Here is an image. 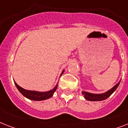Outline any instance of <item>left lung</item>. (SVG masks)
I'll list each match as a JSON object with an SVG mask.
<instances>
[{
    "label": "left lung",
    "mask_w": 128,
    "mask_h": 128,
    "mask_svg": "<svg viewBox=\"0 0 128 128\" xmlns=\"http://www.w3.org/2000/svg\"><path fill=\"white\" fill-rule=\"evenodd\" d=\"M120 81H121V80H120V82L117 84H116L113 88H112L111 89L108 90L107 92H106L104 93L94 94L88 92L82 91V95L84 96V98L88 101H102V100L107 99L108 98H109L116 91V90L117 89V88L118 87V86L120 83Z\"/></svg>",
    "instance_id": "1"
}]
</instances>
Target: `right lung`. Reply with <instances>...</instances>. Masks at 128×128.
Instances as JSON below:
<instances>
[{
	"mask_svg": "<svg viewBox=\"0 0 128 128\" xmlns=\"http://www.w3.org/2000/svg\"><path fill=\"white\" fill-rule=\"evenodd\" d=\"M64 72V70H62V73L60 74V77L62 75V74ZM15 86H16L17 89L18 90V91L22 94L25 98H26L28 99L31 100H34V101H42V100H45L48 98H50L52 96L54 95V93L57 89L58 87V82L56 84V85L54 86L52 90H48L46 92H39V91H35V90H28L24 89L22 87L15 82Z\"/></svg>",
	"mask_w": 128,
	"mask_h": 128,
	"instance_id": "right-lung-1",
	"label": "right lung"
}]
</instances>
